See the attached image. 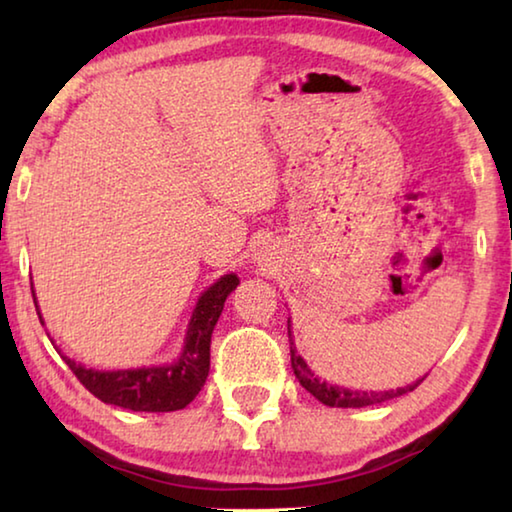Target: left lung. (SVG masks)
I'll return each instance as SVG.
<instances>
[{"instance_id": "8db88e82", "label": "left lung", "mask_w": 512, "mask_h": 512, "mask_svg": "<svg viewBox=\"0 0 512 512\" xmlns=\"http://www.w3.org/2000/svg\"><path fill=\"white\" fill-rule=\"evenodd\" d=\"M289 341H291V368H293V372H296V379L300 381L302 388H307V391L314 395L318 402H323L325 406H339V409H361V406L381 404V402L395 400V397L413 391V388L424 379L422 377L415 381V384L397 388V391H350V388H343V386H332V384H327V381H320L314 372H311L305 359L300 357L296 345H293V339H291V325H289Z\"/></svg>"}]
</instances>
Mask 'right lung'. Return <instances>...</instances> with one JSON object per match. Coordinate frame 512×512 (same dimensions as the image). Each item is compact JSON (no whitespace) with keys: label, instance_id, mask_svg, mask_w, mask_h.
<instances>
[{"label":"right lung","instance_id":"obj_1","mask_svg":"<svg viewBox=\"0 0 512 512\" xmlns=\"http://www.w3.org/2000/svg\"><path fill=\"white\" fill-rule=\"evenodd\" d=\"M239 277L235 273L223 275L207 289L196 302V309L189 320L185 348L180 357L167 363V366L153 368H133V370H94L85 368L74 359L63 357V361L74 372L76 379L88 388V391L99 397L101 402L121 406L131 411L146 413H167L180 411L194 400L201 391L207 372H210V343L216 320L223 311V302L237 289ZM33 302H36V291H33ZM36 311L40 316L38 302ZM40 323L45 320L40 316Z\"/></svg>","mask_w":512,"mask_h":512}]
</instances>
